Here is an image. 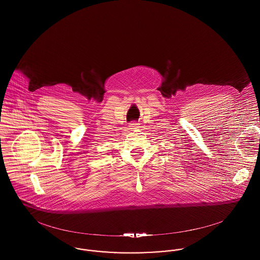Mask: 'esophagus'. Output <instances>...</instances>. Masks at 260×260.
<instances>
[{
	"label": "esophagus",
	"mask_w": 260,
	"mask_h": 260,
	"mask_svg": "<svg viewBox=\"0 0 260 260\" xmlns=\"http://www.w3.org/2000/svg\"><path fill=\"white\" fill-rule=\"evenodd\" d=\"M138 127V124L136 122H132L130 123V129H136Z\"/></svg>",
	"instance_id": "obj_1"
}]
</instances>
